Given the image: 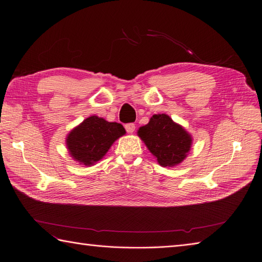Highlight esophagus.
<instances>
[{
    "instance_id": "esophagus-1",
    "label": "esophagus",
    "mask_w": 262,
    "mask_h": 262,
    "mask_svg": "<svg viewBox=\"0 0 262 262\" xmlns=\"http://www.w3.org/2000/svg\"><path fill=\"white\" fill-rule=\"evenodd\" d=\"M135 128H136V126H135V124H133V123H128V124L125 125L126 132L129 133V134H133L135 132Z\"/></svg>"
}]
</instances>
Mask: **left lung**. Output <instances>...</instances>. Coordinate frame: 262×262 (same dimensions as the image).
Listing matches in <instances>:
<instances>
[{"mask_svg":"<svg viewBox=\"0 0 262 262\" xmlns=\"http://www.w3.org/2000/svg\"><path fill=\"white\" fill-rule=\"evenodd\" d=\"M137 135L163 167L178 165L188 157L192 146L191 135L165 113L152 115Z\"/></svg>","mask_w":262,"mask_h":262,"instance_id":"left-lung-1","label":"left lung"}]
</instances>
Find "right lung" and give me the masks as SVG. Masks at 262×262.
<instances>
[{
  "label": "right lung",
  "instance_id": "obj_1",
  "mask_svg": "<svg viewBox=\"0 0 262 262\" xmlns=\"http://www.w3.org/2000/svg\"><path fill=\"white\" fill-rule=\"evenodd\" d=\"M123 125L92 115L74 127L66 138L70 157L81 165L93 166L125 135Z\"/></svg>",
  "mask_w": 262,
  "mask_h": 262
}]
</instances>
